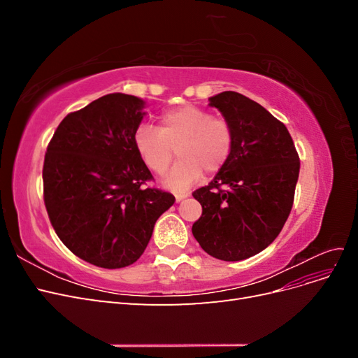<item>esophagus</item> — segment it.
I'll return each mask as SVG.
<instances>
[{
  "instance_id": "1",
  "label": "esophagus",
  "mask_w": 358,
  "mask_h": 358,
  "mask_svg": "<svg viewBox=\"0 0 358 358\" xmlns=\"http://www.w3.org/2000/svg\"><path fill=\"white\" fill-rule=\"evenodd\" d=\"M188 196H189V192H176L175 199H176V201H182L183 199H187Z\"/></svg>"
}]
</instances>
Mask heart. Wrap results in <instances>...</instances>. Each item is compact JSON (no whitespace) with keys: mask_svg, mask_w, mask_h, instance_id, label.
<instances>
[{"mask_svg":"<svg viewBox=\"0 0 358 358\" xmlns=\"http://www.w3.org/2000/svg\"><path fill=\"white\" fill-rule=\"evenodd\" d=\"M158 121V128L140 125L134 145L146 167L157 175L167 171L176 146L180 158L166 178L169 188H187L201 178L203 170L213 175L229 162L234 134L225 117L212 116L196 104H180L162 112Z\"/></svg>","mask_w":358,"mask_h":358,"instance_id":"heart-1","label":"heart"}]
</instances>
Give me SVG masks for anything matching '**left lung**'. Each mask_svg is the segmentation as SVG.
<instances>
[{
	"label": "left lung",
	"mask_w": 358,
	"mask_h": 358,
	"mask_svg": "<svg viewBox=\"0 0 358 358\" xmlns=\"http://www.w3.org/2000/svg\"><path fill=\"white\" fill-rule=\"evenodd\" d=\"M234 134L231 157L209 185L192 192L203 208L192 234L209 255L239 262L262 252L294 203L300 159L287 127L248 96H210Z\"/></svg>",
	"instance_id": "1"
}]
</instances>
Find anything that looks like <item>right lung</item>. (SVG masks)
<instances>
[{
    "instance_id": "right-lung-1",
    "label": "right lung",
    "mask_w": 358,
    "mask_h": 358,
    "mask_svg": "<svg viewBox=\"0 0 358 358\" xmlns=\"http://www.w3.org/2000/svg\"><path fill=\"white\" fill-rule=\"evenodd\" d=\"M145 101L107 94L69 113L53 133L43 164V199L53 230L94 266L121 268L145 252L173 194L154 180L134 134Z\"/></svg>"
}]
</instances>
